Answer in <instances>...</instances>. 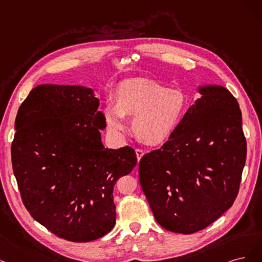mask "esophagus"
<instances>
[{
    "label": "esophagus",
    "instance_id": "1",
    "mask_svg": "<svg viewBox=\"0 0 262 262\" xmlns=\"http://www.w3.org/2000/svg\"><path fill=\"white\" fill-rule=\"evenodd\" d=\"M145 155V151L141 150V149H136V156H137V161L139 162L140 159L142 158V156Z\"/></svg>",
    "mask_w": 262,
    "mask_h": 262
}]
</instances>
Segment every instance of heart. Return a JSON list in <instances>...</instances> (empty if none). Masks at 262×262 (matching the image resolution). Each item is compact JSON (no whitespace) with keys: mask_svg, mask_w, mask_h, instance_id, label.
Listing matches in <instances>:
<instances>
[{"mask_svg":"<svg viewBox=\"0 0 262 262\" xmlns=\"http://www.w3.org/2000/svg\"><path fill=\"white\" fill-rule=\"evenodd\" d=\"M187 110V97L182 90L166 88L149 78L121 82L114 94V104L104 110L107 132L120 137L125 130V116H133L135 136L149 146L165 142L179 128Z\"/></svg>","mask_w":262,"mask_h":262,"instance_id":"b5f03b06","label":"heart"}]
</instances>
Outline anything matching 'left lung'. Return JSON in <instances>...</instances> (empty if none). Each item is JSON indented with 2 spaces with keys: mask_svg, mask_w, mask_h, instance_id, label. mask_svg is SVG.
I'll return each mask as SVG.
<instances>
[{
  "mask_svg": "<svg viewBox=\"0 0 262 262\" xmlns=\"http://www.w3.org/2000/svg\"><path fill=\"white\" fill-rule=\"evenodd\" d=\"M201 98L164 145L139 163V182L157 222L192 234L217 220L235 201L246 161L237 100L221 86Z\"/></svg>",
  "mask_w": 262,
  "mask_h": 262,
  "instance_id": "obj_1",
  "label": "left lung"
}]
</instances>
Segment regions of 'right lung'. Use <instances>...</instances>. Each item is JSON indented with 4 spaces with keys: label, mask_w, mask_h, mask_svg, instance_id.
Wrapping results in <instances>:
<instances>
[{
    "label": "right lung",
    "mask_w": 262,
    "mask_h": 262,
    "mask_svg": "<svg viewBox=\"0 0 262 262\" xmlns=\"http://www.w3.org/2000/svg\"><path fill=\"white\" fill-rule=\"evenodd\" d=\"M92 89L39 85L18 108L12 164L24 206L57 237L86 243L113 229V189L136 166L132 147L106 149Z\"/></svg>",
    "instance_id": "1"
}]
</instances>
